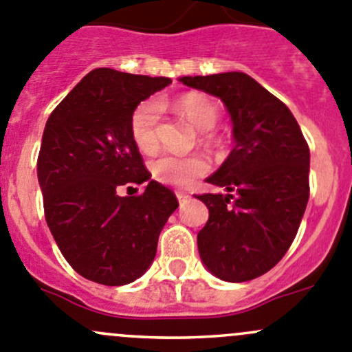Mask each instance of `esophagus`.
<instances>
[{"label":"esophagus","mask_w":352,"mask_h":352,"mask_svg":"<svg viewBox=\"0 0 352 352\" xmlns=\"http://www.w3.org/2000/svg\"><path fill=\"white\" fill-rule=\"evenodd\" d=\"M177 199H179L180 206H184V204H186V202H187V201H189V199H190V196H189V194H184V192H177Z\"/></svg>","instance_id":"esophagus-1"}]
</instances>
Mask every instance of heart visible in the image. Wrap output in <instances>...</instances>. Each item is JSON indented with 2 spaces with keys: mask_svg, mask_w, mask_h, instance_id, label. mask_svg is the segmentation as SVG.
I'll use <instances>...</instances> for the list:
<instances>
[{
  "mask_svg": "<svg viewBox=\"0 0 352 352\" xmlns=\"http://www.w3.org/2000/svg\"><path fill=\"white\" fill-rule=\"evenodd\" d=\"M160 107H170L175 113L189 120L201 133V141L208 146H219L221 136L212 131L219 119V109L214 100L199 94H189L173 102H144L134 110L131 119V136L144 153L158 148ZM209 172V162L204 155H162L151 162V175L165 186L187 187Z\"/></svg>",
  "mask_w": 352,
  "mask_h": 352,
  "instance_id": "1",
  "label": "heart"
}]
</instances>
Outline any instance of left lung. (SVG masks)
I'll return each instance as SVG.
<instances>
[{"label":"left lung","instance_id":"1","mask_svg":"<svg viewBox=\"0 0 352 352\" xmlns=\"http://www.w3.org/2000/svg\"><path fill=\"white\" fill-rule=\"evenodd\" d=\"M184 85L221 98L235 148L208 179L228 194H201L209 209L197 248L223 281L271 271L287 252L310 197V148L289 109L248 74L184 76Z\"/></svg>","mask_w":352,"mask_h":352}]
</instances>
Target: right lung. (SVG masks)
Instances as JSON below:
<instances>
[{
  "label": "right lung",
  "mask_w": 352,
  "mask_h": 352,
  "mask_svg": "<svg viewBox=\"0 0 352 352\" xmlns=\"http://www.w3.org/2000/svg\"><path fill=\"white\" fill-rule=\"evenodd\" d=\"M172 83L170 78L90 71L49 116L37 158L49 230L67 264L105 286H122L144 274L175 194L148 182L134 196H119L150 180L131 136L140 102Z\"/></svg>",
  "instance_id": "1"
}]
</instances>
